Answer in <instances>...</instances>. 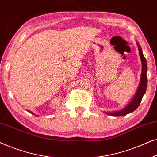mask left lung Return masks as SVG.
<instances>
[{"instance_id":"left-lung-1","label":"left lung","mask_w":157,"mask_h":157,"mask_svg":"<svg viewBox=\"0 0 157 157\" xmlns=\"http://www.w3.org/2000/svg\"><path fill=\"white\" fill-rule=\"evenodd\" d=\"M137 46L139 47V55H140V58L141 60V63H142V73H141V82L139 84L138 91H137L136 95H135L134 99L129 103V104L126 107L125 109H124L123 110H121L119 111H117V112H111V113H107L109 115L114 116H125L128 113H132L133 111L136 110L138 108L139 104L141 101L144 95L146 90H147V61L144 56L143 55L142 50H141V46H139V44L137 43Z\"/></svg>"}]
</instances>
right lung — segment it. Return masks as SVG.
<instances>
[{"label":"right lung","mask_w":157,"mask_h":157,"mask_svg":"<svg viewBox=\"0 0 157 157\" xmlns=\"http://www.w3.org/2000/svg\"><path fill=\"white\" fill-rule=\"evenodd\" d=\"M30 112H31V111H30Z\"/></svg>","instance_id":"right-lung-1"}]
</instances>
